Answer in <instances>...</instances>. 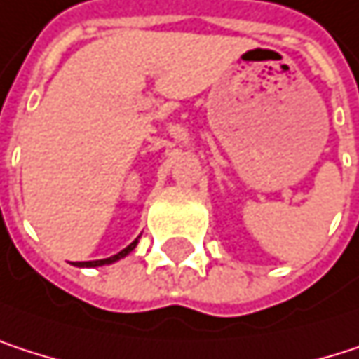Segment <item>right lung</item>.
<instances>
[{"label":"right lung","mask_w":359,"mask_h":359,"mask_svg":"<svg viewBox=\"0 0 359 359\" xmlns=\"http://www.w3.org/2000/svg\"><path fill=\"white\" fill-rule=\"evenodd\" d=\"M135 245H137V238L129 245V247H125L121 253H116V255H112V257H108V259H97V262H77V266L79 268H97V266H106V264H114V262H118V259H123L125 255H129L133 249H135Z\"/></svg>","instance_id":"right-lung-1"}]
</instances>
